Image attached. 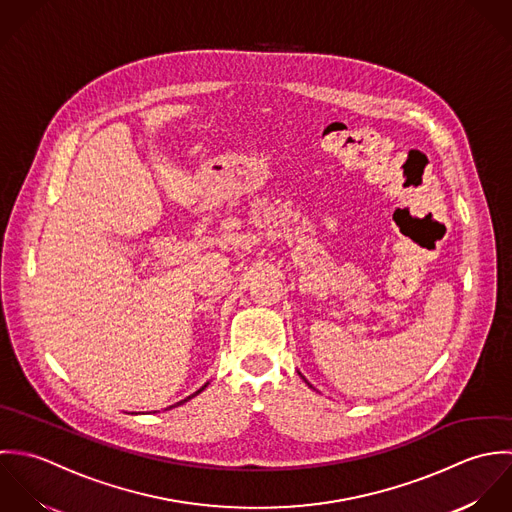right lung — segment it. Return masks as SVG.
Returning a JSON list of instances; mask_svg holds the SVG:
<instances>
[{"label": "right lung", "instance_id": "1", "mask_svg": "<svg viewBox=\"0 0 512 512\" xmlns=\"http://www.w3.org/2000/svg\"><path fill=\"white\" fill-rule=\"evenodd\" d=\"M205 388V386H204ZM204 388H200V390H198V392H194V394H192V396H188V398H186V400H182V402H180V404H184V402H188V400H192V398H194V396H198V394H200V392H204ZM172 408H174V406H172Z\"/></svg>", "mask_w": 512, "mask_h": 512}]
</instances>
